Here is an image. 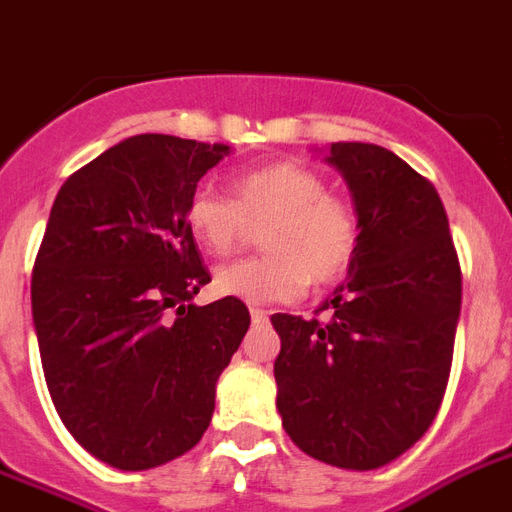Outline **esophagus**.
Segmentation results:
<instances>
[{"label":"esophagus","mask_w":512,"mask_h":512,"mask_svg":"<svg viewBox=\"0 0 512 512\" xmlns=\"http://www.w3.org/2000/svg\"><path fill=\"white\" fill-rule=\"evenodd\" d=\"M249 315H252V323H257V326L268 321V313H265V310H260V307H252V310H249Z\"/></svg>","instance_id":"34e87169"}]
</instances>
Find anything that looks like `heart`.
<instances>
[{
	"instance_id": "heart-1",
	"label": "heart",
	"mask_w": 512,
	"mask_h": 512,
	"mask_svg": "<svg viewBox=\"0 0 512 512\" xmlns=\"http://www.w3.org/2000/svg\"><path fill=\"white\" fill-rule=\"evenodd\" d=\"M184 223L207 255L242 247L249 226H263V257L220 265L213 286L249 305L292 302L307 284L347 276L360 249V218L347 199L328 194L315 170L299 162H270L231 178V199L197 189L186 199Z\"/></svg>"
}]
</instances>
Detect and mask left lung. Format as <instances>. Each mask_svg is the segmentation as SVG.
Listing matches in <instances>:
<instances>
[{
    "label": "left lung",
    "mask_w": 512,
    "mask_h": 512,
    "mask_svg": "<svg viewBox=\"0 0 512 512\" xmlns=\"http://www.w3.org/2000/svg\"><path fill=\"white\" fill-rule=\"evenodd\" d=\"M360 218L350 276L315 313H276V407L310 458L373 471L434 423L450 378L463 276L434 184L376 144L339 141L326 157Z\"/></svg>",
    "instance_id": "obj_1"
}]
</instances>
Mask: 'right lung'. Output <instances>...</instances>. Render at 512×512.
<instances>
[{
	"mask_svg": "<svg viewBox=\"0 0 512 512\" xmlns=\"http://www.w3.org/2000/svg\"><path fill=\"white\" fill-rule=\"evenodd\" d=\"M231 152L141 134L62 184L33 263L41 365L65 429L120 471L189 452L249 328L242 299L199 307L210 281L184 223L199 178Z\"/></svg>",
	"mask_w": 512,
	"mask_h": 512,
	"instance_id": "obj_1",
	"label": "right lung"
}]
</instances>
